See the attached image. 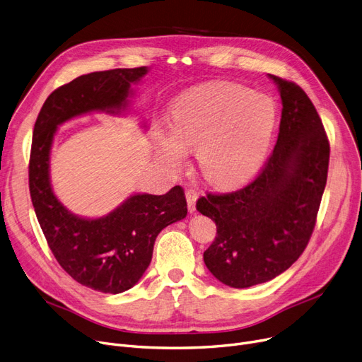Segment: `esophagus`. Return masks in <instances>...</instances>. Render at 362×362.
I'll return each instance as SVG.
<instances>
[{
	"mask_svg": "<svg viewBox=\"0 0 362 362\" xmlns=\"http://www.w3.org/2000/svg\"><path fill=\"white\" fill-rule=\"evenodd\" d=\"M197 199H198V192L195 191V189H187V191H186V201H187L189 213L197 211Z\"/></svg>",
	"mask_w": 362,
	"mask_h": 362,
	"instance_id": "34e87169",
	"label": "esophagus"
}]
</instances>
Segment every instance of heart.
I'll return each mask as SVG.
<instances>
[{
	"label": "heart",
	"instance_id": "heart-1",
	"mask_svg": "<svg viewBox=\"0 0 362 362\" xmlns=\"http://www.w3.org/2000/svg\"><path fill=\"white\" fill-rule=\"evenodd\" d=\"M277 119V104L267 95L233 83L210 85L179 101L171 114L173 133L160 138V152L179 167L185 148L198 151L208 182L223 187L240 185L267 156Z\"/></svg>",
	"mask_w": 362,
	"mask_h": 362
}]
</instances>
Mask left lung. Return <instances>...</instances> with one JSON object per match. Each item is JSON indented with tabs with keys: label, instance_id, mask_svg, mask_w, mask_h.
<instances>
[{
	"label": "left lung",
	"instance_id": "8db88e82",
	"mask_svg": "<svg viewBox=\"0 0 362 362\" xmlns=\"http://www.w3.org/2000/svg\"><path fill=\"white\" fill-rule=\"evenodd\" d=\"M269 78L283 105L272 156L248 185L197 202V210L217 226L204 252L206 269L236 289L277 277L300 257L327 182L330 145L314 104L296 83Z\"/></svg>",
	"mask_w": 362,
	"mask_h": 362
}]
</instances>
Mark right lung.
Segmentation results:
<instances>
[{
  "label": "right lung",
  "mask_w": 362,
  "mask_h": 362,
  "mask_svg": "<svg viewBox=\"0 0 362 362\" xmlns=\"http://www.w3.org/2000/svg\"><path fill=\"white\" fill-rule=\"evenodd\" d=\"M146 71V67L114 69L79 76L49 95L33 127L29 191L36 218L63 270L103 293H122L139 281L158 233L186 217L185 192L175 186L164 195L136 194L104 217H78L52 192L51 145L57 127L73 117L90 111H124L132 83Z\"/></svg>",
  "instance_id": "obj_1"
}]
</instances>
